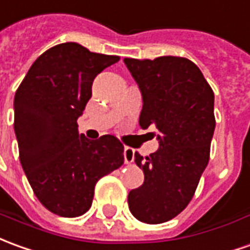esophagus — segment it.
Wrapping results in <instances>:
<instances>
[{
    "mask_svg": "<svg viewBox=\"0 0 250 250\" xmlns=\"http://www.w3.org/2000/svg\"><path fill=\"white\" fill-rule=\"evenodd\" d=\"M125 164H131V162L134 161V154H135V151L134 149H131L128 146H125Z\"/></svg>",
    "mask_w": 250,
    "mask_h": 250,
    "instance_id": "obj_1",
    "label": "esophagus"
}]
</instances>
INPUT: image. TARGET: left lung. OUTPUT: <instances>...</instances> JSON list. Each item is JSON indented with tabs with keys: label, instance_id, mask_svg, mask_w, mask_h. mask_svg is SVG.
<instances>
[{
	"label": "left lung",
	"instance_id": "left-lung-1",
	"mask_svg": "<svg viewBox=\"0 0 250 250\" xmlns=\"http://www.w3.org/2000/svg\"><path fill=\"white\" fill-rule=\"evenodd\" d=\"M142 95L139 125L158 131V150L135 162L145 181L128 193V208L138 221L167 222L191 202L208 164L214 130V92L189 59L125 58Z\"/></svg>",
	"mask_w": 250,
	"mask_h": 250
}]
</instances>
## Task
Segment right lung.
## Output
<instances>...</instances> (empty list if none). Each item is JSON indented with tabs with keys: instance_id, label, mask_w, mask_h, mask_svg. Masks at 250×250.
I'll return each mask as SVG.
<instances>
[{
	"instance_id": "obj_1",
	"label": "right lung",
	"mask_w": 250,
	"mask_h": 250,
	"mask_svg": "<svg viewBox=\"0 0 250 250\" xmlns=\"http://www.w3.org/2000/svg\"><path fill=\"white\" fill-rule=\"evenodd\" d=\"M119 57L62 43L42 54L15 95V134L22 170L40 203L74 218L92 206L96 183L125 162L113 135L90 141L77 119L92 97V83Z\"/></svg>"
}]
</instances>
